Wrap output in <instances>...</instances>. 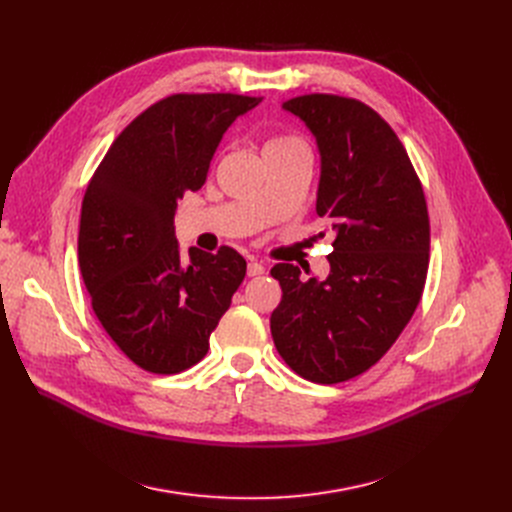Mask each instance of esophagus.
<instances>
[{
  "label": "esophagus",
  "mask_w": 512,
  "mask_h": 512,
  "mask_svg": "<svg viewBox=\"0 0 512 512\" xmlns=\"http://www.w3.org/2000/svg\"><path fill=\"white\" fill-rule=\"evenodd\" d=\"M263 274H265V267H263L261 263L251 261V263L247 265V276H249V278H257V276H263Z\"/></svg>",
  "instance_id": "obj_1"
}]
</instances>
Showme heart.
I'll list each match as a JSON object with an SVG mask.
<instances>
[{"instance_id": "heart-1", "label": "heart", "mask_w": 512, "mask_h": 512, "mask_svg": "<svg viewBox=\"0 0 512 512\" xmlns=\"http://www.w3.org/2000/svg\"><path fill=\"white\" fill-rule=\"evenodd\" d=\"M288 155V153H309V145L303 137L294 132H276L263 145V155Z\"/></svg>"}]
</instances>
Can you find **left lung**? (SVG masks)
<instances>
[{
    "instance_id": "obj_1",
    "label": "left lung",
    "mask_w": 512,
    "mask_h": 512,
    "mask_svg": "<svg viewBox=\"0 0 512 512\" xmlns=\"http://www.w3.org/2000/svg\"><path fill=\"white\" fill-rule=\"evenodd\" d=\"M321 155L317 215L334 232L324 282L276 263L282 286L270 328L301 378L340 384L378 363L411 321L429 263L421 180L390 124L359 99L311 93L288 99ZM309 274V270H307Z\"/></svg>"
}]
</instances>
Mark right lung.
Returning <instances> with one entry per match:
<instances>
[{
  "label": "right lung",
  "instance_id": "1",
  "mask_svg": "<svg viewBox=\"0 0 512 512\" xmlns=\"http://www.w3.org/2000/svg\"><path fill=\"white\" fill-rule=\"evenodd\" d=\"M261 97L176 93L134 118L107 149L80 209L78 265L99 324L145 371L199 363L245 280L234 249H188L174 234L176 205L199 191L228 126Z\"/></svg>",
  "mask_w": 512,
  "mask_h": 512
}]
</instances>
